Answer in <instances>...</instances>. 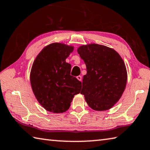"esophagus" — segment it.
Masks as SVG:
<instances>
[{"mask_svg":"<svg viewBox=\"0 0 150 150\" xmlns=\"http://www.w3.org/2000/svg\"><path fill=\"white\" fill-rule=\"evenodd\" d=\"M76 78H77V79L79 80V81H82V76H78Z\"/></svg>","mask_w":150,"mask_h":150,"instance_id":"esophagus-1","label":"esophagus"}]
</instances>
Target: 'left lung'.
<instances>
[{"mask_svg": "<svg viewBox=\"0 0 150 150\" xmlns=\"http://www.w3.org/2000/svg\"><path fill=\"white\" fill-rule=\"evenodd\" d=\"M78 52L86 66L81 94L96 111L111 109L119 100L127 82V69L120 55L98 44L81 46Z\"/></svg>", "mask_w": 150, "mask_h": 150, "instance_id": "obj_1", "label": "left lung"}]
</instances>
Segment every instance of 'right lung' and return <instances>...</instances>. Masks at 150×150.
<instances>
[{"mask_svg": "<svg viewBox=\"0 0 150 150\" xmlns=\"http://www.w3.org/2000/svg\"><path fill=\"white\" fill-rule=\"evenodd\" d=\"M73 47L54 43L40 52L30 74L32 90L47 111L60 113L69 109L74 96L80 92L82 82L70 75L71 65L66 59Z\"/></svg>", "mask_w": 150, "mask_h": 150, "instance_id": "obj_1", "label": "right lung"}]
</instances>
